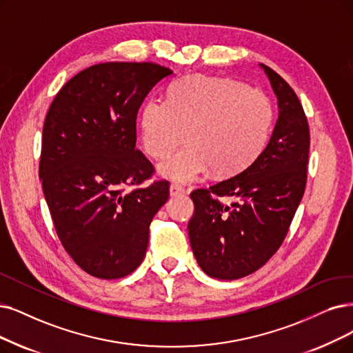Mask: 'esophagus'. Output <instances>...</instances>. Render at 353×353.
<instances>
[{
  "mask_svg": "<svg viewBox=\"0 0 353 353\" xmlns=\"http://www.w3.org/2000/svg\"><path fill=\"white\" fill-rule=\"evenodd\" d=\"M184 192H185V190L178 184H171V187H169V194H171V196H178V195H182Z\"/></svg>",
  "mask_w": 353,
  "mask_h": 353,
  "instance_id": "34e87169",
  "label": "esophagus"
}]
</instances>
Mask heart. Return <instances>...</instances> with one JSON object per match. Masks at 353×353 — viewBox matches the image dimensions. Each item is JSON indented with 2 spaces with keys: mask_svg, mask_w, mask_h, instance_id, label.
Returning <instances> with one entry per match:
<instances>
[{
  "mask_svg": "<svg viewBox=\"0 0 353 353\" xmlns=\"http://www.w3.org/2000/svg\"><path fill=\"white\" fill-rule=\"evenodd\" d=\"M272 104L261 90L230 78L195 75L176 82L168 101L152 97L140 110V136L159 172L192 182L214 169L233 175L255 159L270 137Z\"/></svg>",
  "mask_w": 353,
  "mask_h": 353,
  "instance_id": "heart-1",
  "label": "heart"
}]
</instances>
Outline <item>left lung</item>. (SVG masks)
Segmentation results:
<instances>
[{
    "label": "left lung",
    "instance_id": "obj_1",
    "mask_svg": "<svg viewBox=\"0 0 353 353\" xmlns=\"http://www.w3.org/2000/svg\"><path fill=\"white\" fill-rule=\"evenodd\" d=\"M261 68L279 108L270 142L241 172L191 192V248L201 270L217 279L246 276L270 261L283 245L305 190L310 130L303 105L275 70ZM220 196L235 201L224 206Z\"/></svg>",
    "mask_w": 353,
    "mask_h": 353
}]
</instances>
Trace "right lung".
I'll return each mask as SVG.
<instances>
[{
  "instance_id": "add662e5",
  "label": "right lung",
  "mask_w": 353,
  "mask_h": 353,
  "mask_svg": "<svg viewBox=\"0 0 353 353\" xmlns=\"http://www.w3.org/2000/svg\"><path fill=\"white\" fill-rule=\"evenodd\" d=\"M172 70L152 62L92 65L56 94L41 136L39 176L56 233L87 274L117 279L142 263L169 182L136 149V117Z\"/></svg>"
}]
</instances>
